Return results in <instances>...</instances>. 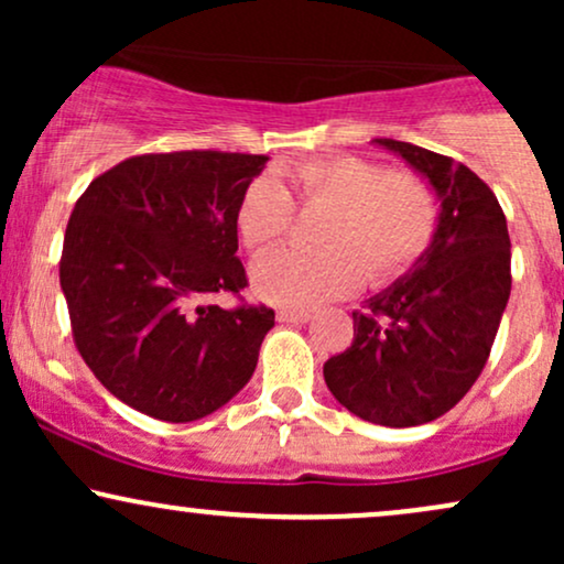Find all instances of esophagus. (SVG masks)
<instances>
[{"label":"esophagus","mask_w":564,"mask_h":564,"mask_svg":"<svg viewBox=\"0 0 564 564\" xmlns=\"http://www.w3.org/2000/svg\"><path fill=\"white\" fill-rule=\"evenodd\" d=\"M278 321H281V323H307L310 321V310L281 307V310H278Z\"/></svg>","instance_id":"1"}]
</instances>
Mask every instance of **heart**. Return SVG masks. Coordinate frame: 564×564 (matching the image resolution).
Here are the masks:
<instances>
[{
    "label": "heart",
    "instance_id": "heart-1",
    "mask_svg": "<svg viewBox=\"0 0 564 564\" xmlns=\"http://www.w3.org/2000/svg\"><path fill=\"white\" fill-rule=\"evenodd\" d=\"M294 206H326L313 249H278L254 264V291L283 307H315L360 286H390L424 260L437 236L435 187L419 172L334 153L286 170V185L254 177L236 206L246 249L260 254L294 225Z\"/></svg>",
    "mask_w": 564,
    "mask_h": 564
}]
</instances>
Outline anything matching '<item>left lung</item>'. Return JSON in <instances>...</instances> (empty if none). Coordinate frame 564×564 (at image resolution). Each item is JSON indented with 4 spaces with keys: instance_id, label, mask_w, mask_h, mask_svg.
Wrapping results in <instances>:
<instances>
[{
    "instance_id": "left-lung-1",
    "label": "left lung",
    "mask_w": 564,
    "mask_h": 564,
    "mask_svg": "<svg viewBox=\"0 0 564 564\" xmlns=\"http://www.w3.org/2000/svg\"><path fill=\"white\" fill-rule=\"evenodd\" d=\"M430 180L440 196L432 249L390 289L355 310V336L323 366L328 390L381 426L435 422L488 364L511 291L507 217L488 185L451 156L377 140Z\"/></svg>"
}]
</instances>
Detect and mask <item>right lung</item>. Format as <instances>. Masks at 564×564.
<instances>
[{
  "mask_svg": "<svg viewBox=\"0 0 564 564\" xmlns=\"http://www.w3.org/2000/svg\"><path fill=\"white\" fill-rule=\"evenodd\" d=\"M268 156L142 153L89 183L61 254L70 334L113 398L161 422H196L251 379L275 313L249 304L236 206ZM212 293L239 296L236 308Z\"/></svg>",
  "mask_w": 564,
  "mask_h": 564,
  "instance_id": "right-lung-1",
  "label": "right lung"
}]
</instances>
